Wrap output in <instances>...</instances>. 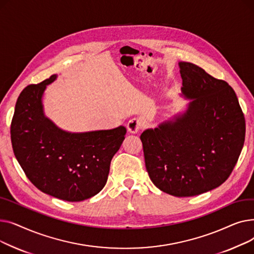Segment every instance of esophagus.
Wrapping results in <instances>:
<instances>
[{
    "label": "esophagus",
    "mask_w": 254,
    "mask_h": 254,
    "mask_svg": "<svg viewBox=\"0 0 254 254\" xmlns=\"http://www.w3.org/2000/svg\"><path fill=\"white\" fill-rule=\"evenodd\" d=\"M141 127H142V123L138 118H131L127 126L130 134H137V132L141 129Z\"/></svg>",
    "instance_id": "34e87169"
}]
</instances>
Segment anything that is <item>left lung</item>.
I'll list each match as a JSON object with an SVG mask.
<instances>
[{
  "label": "left lung",
  "mask_w": 254,
  "mask_h": 254,
  "mask_svg": "<svg viewBox=\"0 0 254 254\" xmlns=\"http://www.w3.org/2000/svg\"><path fill=\"white\" fill-rule=\"evenodd\" d=\"M183 112L141 134L145 166L158 190L193 196L229 178L245 140V118L234 89L199 66L178 63Z\"/></svg>",
  "instance_id": "8db88e82"
}]
</instances>
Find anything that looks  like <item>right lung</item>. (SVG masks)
Segmentation results:
<instances>
[{
	"label": "right lung",
	"mask_w": 254,
	"mask_h": 254,
	"mask_svg": "<svg viewBox=\"0 0 254 254\" xmlns=\"http://www.w3.org/2000/svg\"><path fill=\"white\" fill-rule=\"evenodd\" d=\"M57 78L52 75L21 91L11 124L12 147L38 190L64 201L81 202L104 189L127 128L75 132L58 127L45 115L43 105L45 89Z\"/></svg>",
	"instance_id": "add662e5"
}]
</instances>
